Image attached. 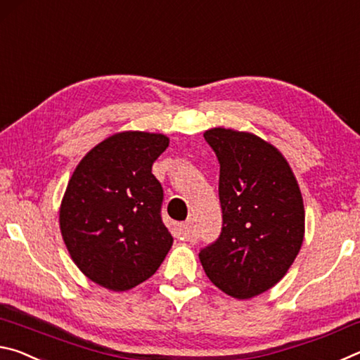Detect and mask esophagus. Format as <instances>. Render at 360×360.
Returning a JSON list of instances; mask_svg holds the SVG:
<instances>
[{"instance_id":"esophagus-1","label":"esophagus","mask_w":360,"mask_h":360,"mask_svg":"<svg viewBox=\"0 0 360 360\" xmlns=\"http://www.w3.org/2000/svg\"><path fill=\"white\" fill-rule=\"evenodd\" d=\"M191 228H193V220H188V221H185V223H180V225H179V233H180V236H181V239H188V238H190Z\"/></svg>"}]
</instances>
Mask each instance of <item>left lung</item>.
Segmentation results:
<instances>
[{"label":"left lung","instance_id":"left-lung-1","mask_svg":"<svg viewBox=\"0 0 360 360\" xmlns=\"http://www.w3.org/2000/svg\"><path fill=\"white\" fill-rule=\"evenodd\" d=\"M204 139L220 164L223 221L199 260L220 290L247 300L284 278L298 255L303 198L284 156L257 135L215 127Z\"/></svg>","mask_w":360,"mask_h":360}]
</instances>
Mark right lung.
Returning a JSON list of instances; mask_svg holds the SVG:
<instances>
[{
	"label": "right lung",
	"mask_w": 360,
	"mask_h": 360,
	"mask_svg": "<svg viewBox=\"0 0 360 360\" xmlns=\"http://www.w3.org/2000/svg\"><path fill=\"white\" fill-rule=\"evenodd\" d=\"M167 146L161 134H116L87 153L70 179L62 236L76 266L96 284L129 290L151 278L170 250L164 191L151 174Z\"/></svg>",
	"instance_id": "1"
}]
</instances>
